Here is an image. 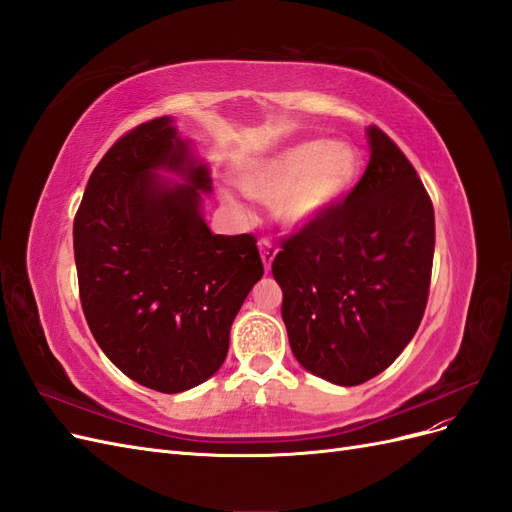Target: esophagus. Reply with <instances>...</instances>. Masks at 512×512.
<instances>
[{"label": "esophagus", "instance_id": "34e87169", "mask_svg": "<svg viewBox=\"0 0 512 512\" xmlns=\"http://www.w3.org/2000/svg\"><path fill=\"white\" fill-rule=\"evenodd\" d=\"M275 254L277 250L273 247V243L267 239H260V258H262V265H265V271H271Z\"/></svg>", "mask_w": 512, "mask_h": 512}]
</instances>
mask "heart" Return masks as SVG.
I'll use <instances>...</instances> for the list:
<instances>
[{
    "mask_svg": "<svg viewBox=\"0 0 512 512\" xmlns=\"http://www.w3.org/2000/svg\"><path fill=\"white\" fill-rule=\"evenodd\" d=\"M359 173L361 156L352 145L301 141L252 160L239 170L237 181L247 196L275 203L286 226L303 228L335 207Z\"/></svg>",
    "mask_w": 512,
    "mask_h": 512,
    "instance_id": "b5f03b06",
    "label": "heart"
}]
</instances>
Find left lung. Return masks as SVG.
<instances>
[{
    "instance_id": "8db88e82",
    "label": "left lung",
    "mask_w": 512,
    "mask_h": 512,
    "mask_svg": "<svg viewBox=\"0 0 512 512\" xmlns=\"http://www.w3.org/2000/svg\"><path fill=\"white\" fill-rule=\"evenodd\" d=\"M367 145L356 188L284 241L271 267L292 354L339 386L382 374L410 344L436 245L433 205L414 166L376 126Z\"/></svg>"
}]
</instances>
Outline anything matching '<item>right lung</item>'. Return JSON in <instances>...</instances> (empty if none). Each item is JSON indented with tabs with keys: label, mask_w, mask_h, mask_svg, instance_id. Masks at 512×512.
I'll use <instances>...</instances> for the list:
<instances>
[{
	"label": "right lung",
	"mask_w": 512,
	"mask_h": 512,
	"mask_svg": "<svg viewBox=\"0 0 512 512\" xmlns=\"http://www.w3.org/2000/svg\"><path fill=\"white\" fill-rule=\"evenodd\" d=\"M209 192V166L158 117L106 151L74 218L89 329L115 367L160 393L194 389L222 367L232 320L265 273L252 235L209 230Z\"/></svg>",
	"instance_id": "1"
}]
</instances>
